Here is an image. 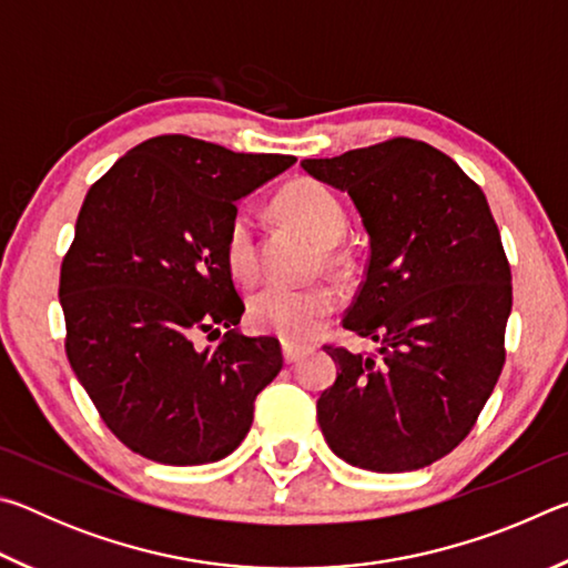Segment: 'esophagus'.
<instances>
[{"mask_svg":"<svg viewBox=\"0 0 568 568\" xmlns=\"http://www.w3.org/2000/svg\"><path fill=\"white\" fill-rule=\"evenodd\" d=\"M283 358H285V363H295V361H301L303 355H305V348L303 345H295V343H291V341H283Z\"/></svg>","mask_w":568,"mask_h":568,"instance_id":"34e87169","label":"esophagus"}]
</instances>
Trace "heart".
Here are the masks:
<instances>
[{
  "label": "heart",
  "instance_id": "obj_1",
  "mask_svg": "<svg viewBox=\"0 0 568 568\" xmlns=\"http://www.w3.org/2000/svg\"><path fill=\"white\" fill-rule=\"evenodd\" d=\"M277 207L291 223L325 245H333L348 225L338 195L315 180H297L287 185L277 197ZM225 265L237 283H250L257 275L255 230L247 207H235L227 220ZM335 305H338V293L325 283L305 287L267 283L250 295L247 321L255 331L275 333L287 341H305L321 328Z\"/></svg>",
  "mask_w": 568,
  "mask_h": 568
}]
</instances>
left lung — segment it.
<instances>
[{
    "label": "left lung",
    "mask_w": 568,
    "mask_h": 568,
    "mask_svg": "<svg viewBox=\"0 0 568 568\" xmlns=\"http://www.w3.org/2000/svg\"><path fill=\"white\" fill-rule=\"evenodd\" d=\"M301 165L358 207L371 255L343 328L381 343L371 355L325 345L338 378L318 398L323 436L376 474L430 466L470 434L506 363L511 265L491 207L410 138Z\"/></svg>",
    "instance_id": "left-lung-1"
}]
</instances>
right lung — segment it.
Returning <instances> with one entry per match:
<instances>
[{
    "label": "right lung",
    "instance_id": "add662e5",
    "mask_svg": "<svg viewBox=\"0 0 568 568\" xmlns=\"http://www.w3.org/2000/svg\"><path fill=\"white\" fill-rule=\"evenodd\" d=\"M293 162L160 134L84 197L60 271L64 351L104 426L134 454L213 464L250 430L257 393L283 368L281 345L227 331L197 351L192 338L243 318L225 265L227 220Z\"/></svg>",
    "mask_w": 568,
    "mask_h": 568
}]
</instances>
